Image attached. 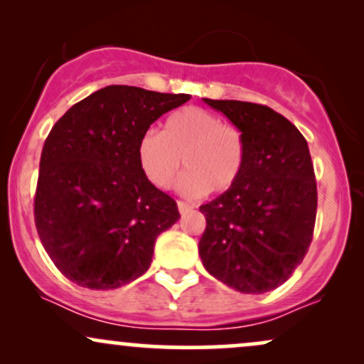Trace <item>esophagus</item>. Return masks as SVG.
I'll return each instance as SVG.
<instances>
[{
    "mask_svg": "<svg viewBox=\"0 0 364 364\" xmlns=\"http://www.w3.org/2000/svg\"><path fill=\"white\" fill-rule=\"evenodd\" d=\"M191 208H193V207L188 205L186 202H181V200H179V202H178V210H179V214H188V212H190Z\"/></svg>",
    "mask_w": 364,
    "mask_h": 364,
    "instance_id": "obj_1",
    "label": "esophagus"
}]
</instances>
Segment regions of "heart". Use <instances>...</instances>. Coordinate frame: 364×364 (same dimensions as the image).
<instances>
[{
    "mask_svg": "<svg viewBox=\"0 0 364 364\" xmlns=\"http://www.w3.org/2000/svg\"><path fill=\"white\" fill-rule=\"evenodd\" d=\"M136 157L149 181L162 190L173 185L183 161V193H223L241 178L246 141L240 128L223 123L214 112L191 106L169 114L161 133L147 129L136 145Z\"/></svg>",
    "mask_w": 364,
    "mask_h": 364,
    "instance_id": "heart-1",
    "label": "heart"
}]
</instances>
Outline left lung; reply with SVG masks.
Returning <instances> with one entry per match:
<instances>
[{"mask_svg": "<svg viewBox=\"0 0 364 364\" xmlns=\"http://www.w3.org/2000/svg\"><path fill=\"white\" fill-rule=\"evenodd\" d=\"M241 129V178L200 207L207 228L198 253L207 272L246 294L272 291L291 277L310 248L316 181L299 129L262 104L203 99Z\"/></svg>", "mask_w": 364, "mask_h": 364, "instance_id": "left-lung-1", "label": "left lung"}]
</instances>
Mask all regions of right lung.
Returning <instances> with one entry per match:
<instances>
[{
	"label": "right lung",
	"instance_id": "add662e5",
	"mask_svg": "<svg viewBox=\"0 0 364 364\" xmlns=\"http://www.w3.org/2000/svg\"><path fill=\"white\" fill-rule=\"evenodd\" d=\"M186 101L188 94L109 85L70 107L49 132L34 217L66 279L116 289L147 272L157 236L179 212L144 174L136 145L154 121Z\"/></svg>",
	"mask_w": 364,
	"mask_h": 364
}]
</instances>
